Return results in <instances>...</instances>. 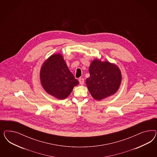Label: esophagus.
I'll return each mask as SVG.
<instances>
[{"instance_id": "1", "label": "esophagus", "mask_w": 157, "mask_h": 157, "mask_svg": "<svg viewBox=\"0 0 157 157\" xmlns=\"http://www.w3.org/2000/svg\"><path fill=\"white\" fill-rule=\"evenodd\" d=\"M79 83L81 84V85H84V79L79 78Z\"/></svg>"}]
</instances>
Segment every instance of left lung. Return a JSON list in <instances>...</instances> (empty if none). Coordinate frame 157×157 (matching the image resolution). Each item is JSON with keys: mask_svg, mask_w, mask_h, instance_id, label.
Masks as SVG:
<instances>
[{"mask_svg": "<svg viewBox=\"0 0 157 157\" xmlns=\"http://www.w3.org/2000/svg\"><path fill=\"white\" fill-rule=\"evenodd\" d=\"M90 77L86 80L93 98L101 101L114 94L119 90L122 75L119 67L108 61L95 59L89 68Z\"/></svg>", "mask_w": 157, "mask_h": 157, "instance_id": "1", "label": "left lung"}]
</instances>
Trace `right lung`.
Segmentation results:
<instances>
[{"instance_id": "1", "label": "right lung", "mask_w": 157, "mask_h": 157, "mask_svg": "<svg viewBox=\"0 0 157 157\" xmlns=\"http://www.w3.org/2000/svg\"><path fill=\"white\" fill-rule=\"evenodd\" d=\"M40 79L44 90L59 100L66 99L79 84L60 53L52 55L43 63Z\"/></svg>"}]
</instances>
